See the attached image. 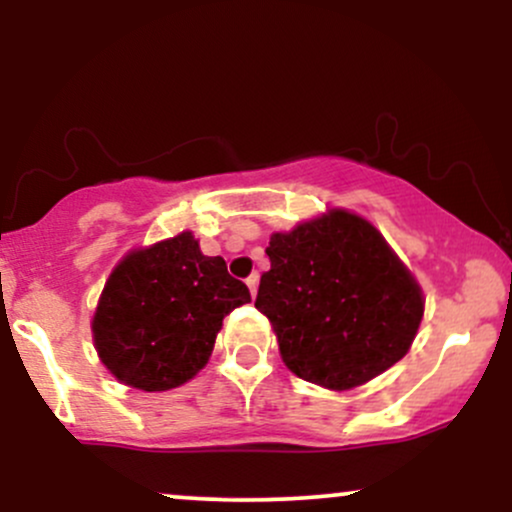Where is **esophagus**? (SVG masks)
Returning <instances> with one entry per match:
<instances>
[{
  "label": "esophagus",
  "instance_id": "esophagus-1",
  "mask_svg": "<svg viewBox=\"0 0 512 512\" xmlns=\"http://www.w3.org/2000/svg\"><path fill=\"white\" fill-rule=\"evenodd\" d=\"M245 284H248V289H250V293H252V298H255V293H257V284H260V274H250L248 279H245Z\"/></svg>",
  "mask_w": 512,
  "mask_h": 512
}]
</instances>
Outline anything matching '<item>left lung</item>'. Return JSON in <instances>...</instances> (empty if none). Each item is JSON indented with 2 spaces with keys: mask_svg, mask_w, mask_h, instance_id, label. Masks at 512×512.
Instances as JSON below:
<instances>
[{
  "mask_svg": "<svg viewBox=\"0 0 512 512\" xmlns=\"http://www.w3.org/2000/svg\"><path fill=\"white\" fill-rule=\"evenodd\" d=\"M267 255L255 308L298 378L342 392L407 354L424 293L373 223L332 209L274 233Z\"/></svg>",
  "mask_w": 512,
  "mask_h": 512,
  "instance_id": "1",
  "label": "left lung"
}]
</instances>
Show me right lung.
<instances>
[{"instance_id": "1", "label": "right lung", "mask_w": 512, "mask_h": 512, "mask_svg": "<svg viewBox=\"0 0 512 512\" xmlns=\"http://www.w3.org/2000/svg\"><path fill=\"white\" fill-rule=\"evenodd\" d=\"M243 303L248 286L185 231L117 264L93 315V344L120 383L173 390L207 366L223 317Z\"/></svg>"}]
</instances>
